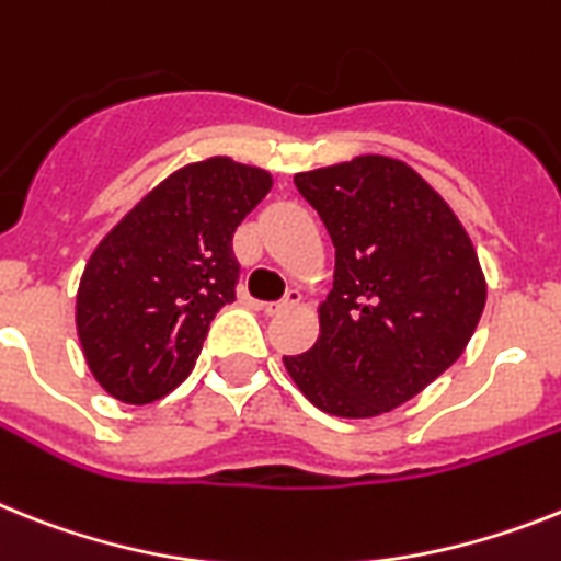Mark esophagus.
<instances>
[{
	"label": "esophagus",
	"instance_id": "34e87169",
	"mask_svg": "<svg viewBox=\"0 0 561 561\" xmlns=\"http://www.w3.org/2000/svg\"><path fill=\"white\" fill-rule=\"evenodd\" d=\"M300 304V291L298 289H289L280 300H275V304H266V312L270 314H277V312H286V309H295Z\"/></svg>",
	"mask_w": 561,
	"mask_h": 561
}]
</instances>
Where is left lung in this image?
I'll return each mask as SVG.
<instances>
[{"mask_svg":"<svg viewBox=\"0 0 561 561\" xmlns=\"http://www.w3.org/2000/svg\"><path fill=\"white\" fill-rule=\"evenodd\" d=\"M295 186L330 231L335 275L318 341L284 355L286 373L323 413H390L456 364L479 327L488 280L473 240L396 157L300 171Z\"/></svg>","mask_w":561,"mask_h":561,"instance_id":"left-lung-1","label":"left lung"}]
</instances>
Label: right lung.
<instances>
[{"label": "right lung", "mask_w": 561, "mask_h": 561, "mask_svg": "<svg viewBox=\"0 0 561 561\" xmlns=\"http://www.w3.org/2000/svg\"><path fill=\"white\" fill-rule=\"evenodd\" d=\"M270 188L266 169L206 157L169 174L96 243L77 289V335L108 396L151 404L186 381L208 323L234 300L231 234Z\"/></svg>", "instance_id": "add662e5"}]
</instances>
